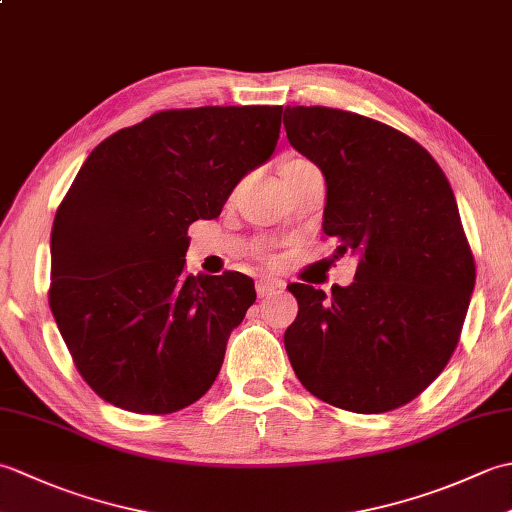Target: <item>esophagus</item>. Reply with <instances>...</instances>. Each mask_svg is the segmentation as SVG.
<instances>
[{
    "mask_svg": "<svg viewBox=\"0 0 512 512\" xmlns=\"http://www.w3.org/2000/svg\"><path fill=\"white\" fill-rule=\"evenodd\" d=\"M255 288H257V295L264 299V297L275 295V292H279L284 286H281L279 281H275V279H259Z\"/></svg>",
    "mask_w": 512,
    "mask_h": 512,
    "instance_id": "obj_1",
    "label": "esophagus"
}]
</instances>
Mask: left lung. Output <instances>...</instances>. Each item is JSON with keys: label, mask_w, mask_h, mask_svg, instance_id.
<instances>
[{"label": "left lung", "mask_w": 512, "mask_h": 512, "mask_svg": "<svg viewBox=\"0 0 512 512\" xmlns=\"http://www.w3.org/2000/svg\"><path fill=\"white\" fill-rule=\"evenodd\" d=\"M284 127L328 184L323 233L358 255L354 281L332 297L288 286L299 303L284 334L292 369L328 405L398 409L447 367L475 286L451 184L427 149L374 118L288 105Z\"/></svg>", "instance_id": "obj_1"}]
</instances>
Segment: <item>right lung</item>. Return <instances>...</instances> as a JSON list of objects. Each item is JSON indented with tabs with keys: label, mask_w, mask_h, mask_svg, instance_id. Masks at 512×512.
<instances>
[{
	"label": "right lung",
	"mask_w": 512,
	"mask_h": 512,
	"mask_svg": "<svg viewBox=\"0 0 512 512\" xmlns=\"http://www.w3.org/2000/svg\"><path fill=\"white\" fill-rule=\"evenodd\" d=\"M281 105L156 112L118 129L54 215L50 310L85 383L134 413H173L215 383L255 303L242 273L187 275L189 224L220 215L273 156Z\"/></svg>",
	"instance_id": "add662e5"
}]
</instances>
